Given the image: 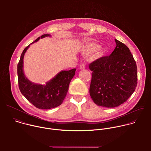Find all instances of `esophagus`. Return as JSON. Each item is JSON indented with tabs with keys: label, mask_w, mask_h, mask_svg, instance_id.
<instances>
[{
	"label": "esophagus",
	"mask_w": 151,
	"mask_h": 151,
	"mask_svg": "<svg viewBox=\"0 0 151 151\" xmlns=\"http://www.w3.org/2000/svg\"><path fill=\"white\" fill-rule=\"evenodd\" d=\"M85 68V64L84 63L81 64V65L79 66V69H84Z\"/></svg>",
	"instance_id": "obj_1"
}]
</instances>
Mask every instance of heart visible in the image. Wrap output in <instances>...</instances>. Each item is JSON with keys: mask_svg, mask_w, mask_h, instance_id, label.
<instances>
[{"mask_svg": "<svg viewBox=\"0 0 151 151\" xmlns=\"http://www.w3.org/2000/svg\"><path fill=\"white\" fill-rule=\"evenodd\" d=\"M100 49V45L96 44V43L90 42L88 43V44H87L83 47L82 49V54L85 55H88L90 54L97 52ZM97 55L99 57H100L101 55V54L99 53Z\"/></svg>", "mask_w": 151, "mask_h": 151, "instance_id": "b5f03b06", "label": "heart"}]
</instances>
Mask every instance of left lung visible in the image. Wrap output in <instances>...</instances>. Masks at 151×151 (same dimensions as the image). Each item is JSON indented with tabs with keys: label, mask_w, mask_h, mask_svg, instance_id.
<instances>
[{
	"label": "left lung",
	"mask_w": 151,
	"mask_h": 151,
	"mask_svg": "<svg viewBox=\"0 0 151 151\" xmlns=\"http://www.w3.org/2000/svg\"><path fill=\"white\" fill-rule=\"evenodd\" d=\"M116 47L109 56L93 63L90 94L94 103L115 107L124 103L135 91L137 83V66L129 48L115 39Z\"/></svg>",
	"instance_id": "8db88e82"
}]
</instances>
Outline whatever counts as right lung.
I'll return each instance as SVG.
<instances>
[{"instance_id":"right-lung-1","label":"right lung","mask_w":151,"mask_h":151,"mask_svg":"<svg viewBox=\"0 0 151 151\" xmlns=\"http://www.w3.org/2000/svg\"><path fill=\"white\" fill-rule=\"evenodd\" d=\"M48 36L51 37V35H43L26 47L17 65L18 85L21 94L37 108L40 109H50L61 104L66 96L69 83L76 71L75 69L61 70L44 85L32 82L25 76L23 58L26 52L33 43Z\"/></svg>"}]
</instances>
